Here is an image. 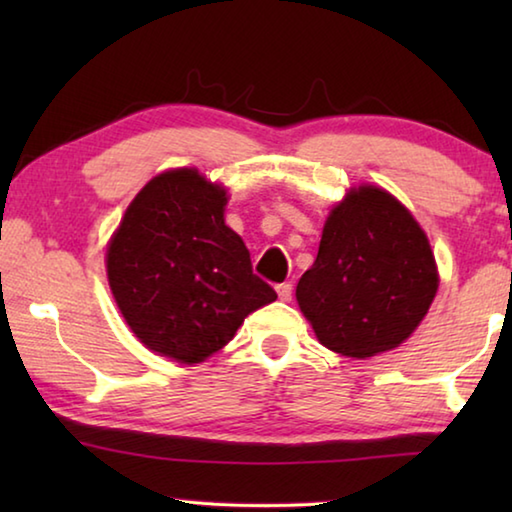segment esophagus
<instances>
[{"instance_id":"obj_1","label":"esophagus","mask_w":512,"mask_h":512,"mask_svg":"<svg viewBox=\"0 0 512 512\" xmlns=\"http://www.w3.org/2000/svg\"><path fill=\"white\" fill-rule=\"evenodd\" d=\"M291 293H293V287H291L289 282L277 284V296H280L282 302H289V300H291Z\"/></svg>"}]
</instances>
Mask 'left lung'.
Listing matches in <instances>:
<instances>
[{
	"label": "left lung",
	"instance_id": "1",
	"mask_svg": "<svg viewBox=\"0 0 512 512\" xmlns=\"http://www.w3.org/2000/svg\"><path fill=\"white\" fill-rule=\"evenodd\" d=\"M436 291V257L420 223L386 189L361 185L329 212L296 298L327 350L368 359L409 339Z\"/></svg>",
	"mask_w": 512,
	"mask_h": 512
}]
</instances>
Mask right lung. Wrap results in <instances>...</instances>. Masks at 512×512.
<instances>
[{
  "label": "right lung",
  "instance_id": "right-lung-1",
  "mask_svg": "<svg viewBox=\"0 0 512 512\" xmlns=\"http://www.w3.org/2000/svg\"><path fill=\"white\" fill-rule=\"evenodd\" d=\"M228 192L196 169L158 173L133 198L106 253L110 291L146 348L201 363L277 298L223 219Z\"/></svg>",
  "mask_w": 512,
  "mask_h": 512
}]
</instances>
